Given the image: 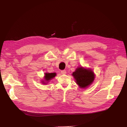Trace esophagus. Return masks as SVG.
<instances>
[{
	"instance_id": "1",
	"label": "esophagus",
	"mask_w": 127,
	"mask_h": 127,
	"mask_svg": "<svg viewBox=\"0 0 127 127\" xmlns=\"http://www.w3.org/2000/svg\"><path fill=\"white\" fill-rule=\"evenodd\" d=\"M61 72V74H62V75H65V74H66V70H62Z\"/></svg>"
}]
</instances>
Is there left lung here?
Wrapping results in <instances>:
<instances>
[{
    "mask_svg": "<svg viewBox=\"0 0 127 127\" xmlns=\"http://www.w3.org/2000/svg\"><path fill=\"white\" fill-rule=\"evenodd\" d=\"M72 75L76 80V83L80 88H86L94 80V72L91 69H86L82 67H78Z\"/></svg>",
    "mask_w": 127,
    "mask_h": 127,
    "instance_id": "obj_1",
    "label": "left lung"
}]
</instances>
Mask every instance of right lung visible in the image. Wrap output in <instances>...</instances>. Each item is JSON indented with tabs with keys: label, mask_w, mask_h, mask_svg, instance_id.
<instances>
[{
	"label": "right lung",
	"mask_w": 127,
	"mask_h": 127,
	"mask_svg": "<svg viewBox=\"0 0 127 127\" xmlns=\"http://www.w3.org/2000/svg\"><path fill=\"white\" fill-rule=\"evenodd\" d=\"M56 76V73L53 72V73H49V72H46L44 76V80L42 81V83L44 84H47L50 80L54 78Z\"/></svg>",
	"instance_id": "1"
}]
</instances>
